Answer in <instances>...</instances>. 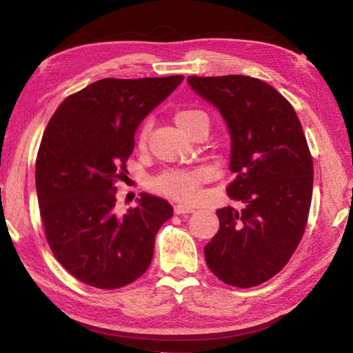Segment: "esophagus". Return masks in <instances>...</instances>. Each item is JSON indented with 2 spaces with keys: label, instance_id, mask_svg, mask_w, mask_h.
<instances>
[{
  "label": "esophagus",
  "instance_id": "esophagus-1",
  "mask_svg": "<svg viewBox=\"0 0 353 353\" xmlns=\"http://www.w3.org/2000/svg\"><path fill=\"white\" fill-rule=\"evenodd\" d=\"M194 207L193 205H185V204H177L174 207V213L176 214H183V213H193Z\"/></svg>",
  "mask_w": 353,
  "mask_h": 353
}]
</instances>
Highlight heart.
<instances>
[{
    "instance_id": "obj_1",
    "label": "heart",
    "mask_w": 353,
    "mask_h": 353,
    "mask_svg": "<svg viewBox=\"0 0 353 353\" xmlns=\"http://www.w3.org/2000/svg\"><path fill=\"white\" fill-rule=\"evenodd\" d=\"M177 128L188 137L193 135L196 130H208L210 119L207 113L198 109L179 110L174 115ZM149 135V124H145L139 134V146H145ZM205 174L201 170H187V171H168L163 172L154 181V187L165 194H170L176 199L190 201L196 198L198 187L204 181Z\"/></svg>"
}]
</instances>
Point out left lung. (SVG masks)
Wrapping results in <instances>:
<instances>
[{"mask_svg": "<svg viewBox=\"0 0 353 353\" xmlns=\"http://www.w3.org/2000/svg\"><path fill=\"white\" fill-rule=\"evenodd\" d=\"M196 94L216 107L229 128L230 199L218 208L219 230L204 248L224 283L250 288L282 270L305 230L313 160L292 105L270 83L241 74L190 76Z\"/></svg>", "mask_w": 353, "mask_h": 353, "instance_id": "left-lung-1", "label": "left lung"}]
</instances>
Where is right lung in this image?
<instances>
[{
  "label": "right lung",
  "mask_w": 353,
  "mask_h": 353,
  "mask_svg": "<svg viewBox=\"0 0 353 353\" xmlns=\"http://www.w3.org/2000/svg\"><path fill=\"white\" fill-rule=\"evenodd\" d=\"M183 76L101 79L57 107L35 162V187L46 240L71 276L101 290L146 272L155 235L172 216L168 201L141 193L119 216L117 187L140 123Z\"/></svg>",
  "instance_id": "obj_1"
}]
</instances>
